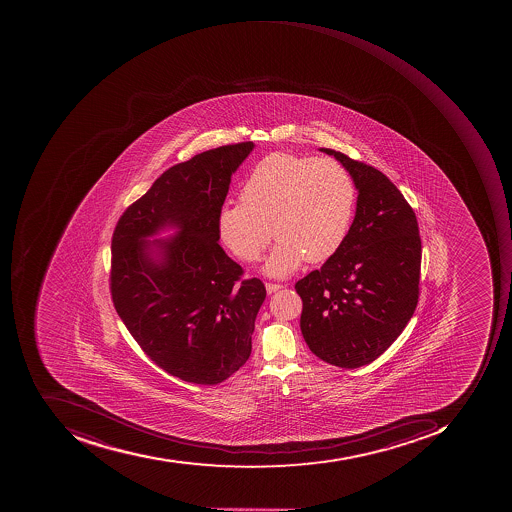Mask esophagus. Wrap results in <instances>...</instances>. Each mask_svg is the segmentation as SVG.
Instances as JSON below:
<instances>
[{
	"instance_id": "34e87169",
	"label": "esophagus",
	"mask_w": 512,
	"mask_h": 512,
	"mask_svg": "<svg viewBox=\"0 0 512 512\" xmlns=\"http://www.w3.org/2000/svg\"><path fill=\"white\" fill-rule=\"evenodd\" d=\"M280 289H283V284L266 283V291H268V294H274V292L280 291Z\"/></svg>"
}]
</instances>
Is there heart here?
I'll return each instance as SVG.
<instances>
[{
  "label": "heart",
  "instance_id": "b5f03b06",
  "mask_svg": "<svg viewBox=\"0 0 512 512\" xmlns=\"http://www.w3.org/2000/svg\"><path fill=\"white\" fill-rule=\"evenodd\" d=\"M240 198L218 214L220 240L238 260L252 263L271 243L272 226L278 241L263 271L283 278L306 258L321 263L337 254L351 231L357 186L331 158L274 152L255 164Z\"/></svg>",
  "mask_w": 512,
  "mask_h": 512
}]
</instances>
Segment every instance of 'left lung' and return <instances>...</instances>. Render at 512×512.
<instances>
[{"mask_svg": "<svg viewBox=\"0 0 512 512\" xmlns=\"http://www.w3.org/2000/svg\"><path fill=\"white\" fill-rule=\"evenodd\" d=\"M348 169L357 211L345 243L295 283L309 349L338 368L369 365L397 340L417 308L421 240L415 212L375 167L324 149Z\"/></svg>", "mask_w": 512, "mask_h": 512, "instance_id": "obj_1", "label": "left lung"}]
</instances>
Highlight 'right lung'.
Listing matches in <instances>:
<instances>
[{"label": "right lung", "mask_w": 512, "mask_h": 512, "mask_svg": "<svg viewBox=\"0 0 512 512\" xmlns=\"http://www.w3.org/2000/svg\"><path fill=\"white\" fill-rule=\"evenodd\" d=\"M252 141L201 152L169 167L121 215L112 235L115 311L158 368L218 385L248 361L266 288L220 244L217 220ZM164 227L171 241L146 242Z\"/></svg>", "instance_id": "add662e5"}]
</instances>
